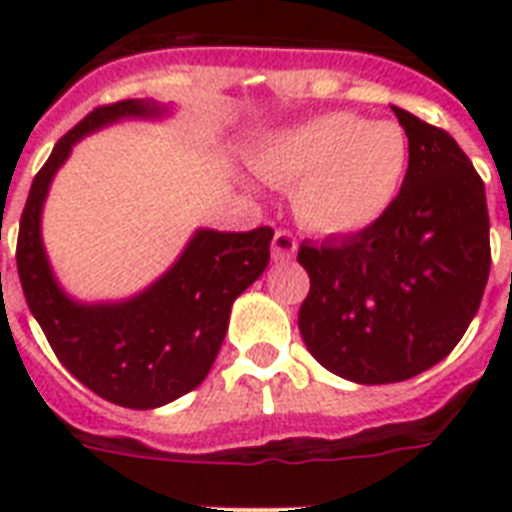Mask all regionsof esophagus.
<instances>
[{"label":"esophagus","mask_w":512,"mask_h":512,"mask_svg":"<svg viewBox=\"0 0 512 512\" xmlns=\"http://www.w3.org/2000/svg\"><path fill=\"white\" fill-rule=\"evenodd\" d=\"M271 252L276 263H287V260H292L297 252L295 236L289 231H276V236H273L271 241Z\"/></svg>","instance_id":"obj_1"}]
</instances>
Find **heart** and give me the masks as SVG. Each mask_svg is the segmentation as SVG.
Returning <instances> with one entry per match:
<instances>
[{
  "label": "heart",
  "instance_id": "obj_1",
  "mask_svg": "<svg viewBox=\"0 0 512 512\" xmlns=\"http://www.w3.org/2000/svg\"><path fill=\"white\" fill-rule=\"evenodd\" d=\"M273 185H295L297 220L321 236H353L396 207L409 175V140L393 122L364 116H316L281 132L255 156Z\"/></svg>",
  "mask_w": 512,
  "mask_h": 512
}]
</instances>
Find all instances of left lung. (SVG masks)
Instances as JSON below:
<instances>
[{
	"label": "left lung",
	"instance_id": "obj_1",
	"mask_svg": "<svg viewBox=\"0 0 512 512\" xmlns=\"http://www.w3.org/2000/svg\"><path fill=\"white\" fill-rule=\"evenodd\" d=\"M390 108L409 138L396 207L369 231L297 252L311 276L300 335L324 369L358 385L409 380L449 356L492 265L484 180L449 132Z\"/></svg>",
	"mask_w": 512,
	"mask_h": 512
}]
</instances>
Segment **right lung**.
<instances>
[{
  "label": "right lung",
  "mask_w": 512,
  "mask_h": 512,
  "mask_svg": "<svg viewBox=\"0 0 512 512\" xmlns=\"http://www.w3.org/2000/svg\"><path fill=\"white\" fill-rule=\"evenodd\" d=\"M170 111L156 100L95 108L52 148L20 217L15 260L34 319L76 380L127 409H156L201 385L225 340L233 300L271 260L273 231L265 225L247 233L196 228L175 263L138 295L84 303L60 287L42 241V209L58 170L92 132Z\"/></svg>",
  "instance_id": "add662e5"
}]
</instances>
